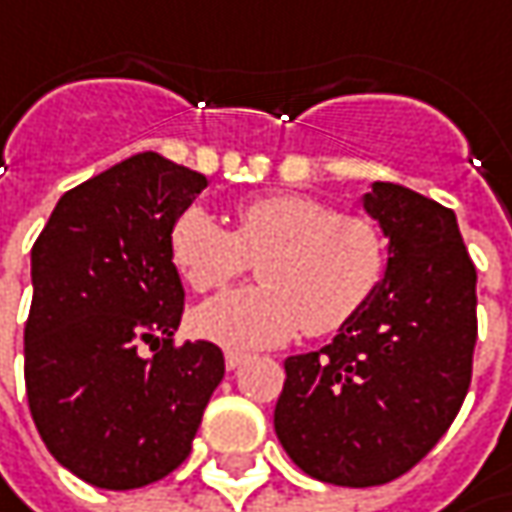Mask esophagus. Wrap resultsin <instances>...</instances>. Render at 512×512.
<instances>
[{
    "label": "esophagus",
    "instance_id": "obj_1",
    "mask_svg": "<svg viewBox=\"0 0 512 512\" xmlns=\"http://www.w3.org/2000/svg\"><path fill=\"white\" fill-rule=\"evenodd\" d=\"M243 361H249V352H240V349H226V367L237 369Z\"/></svg>",
    "mask_w": 512,
    "mask_h": 512
}]
</instances>
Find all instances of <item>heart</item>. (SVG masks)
<instances>
[{"instance_id":"1","label":"heart","mask_w":512,"mask_h":512,"mask_svg":"<svg viewBox=\"0 0 512 512\" xmlns=\"http://www.w3.org/2000/svg\"><path fill=\"white\" fill-rule=\"evenodd\" d=\"M168 255L200 295L223 289L257 260V286L191 315L197 335L226 346L286 344L300 329L332 335L367 306L387 269L384 237L367 217L292 191L240 203L232 232L200 206L183 209L168 229Z\"/></svg>"}]
</instances>
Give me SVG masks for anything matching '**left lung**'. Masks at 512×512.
<instances>
[{"label":"left lung","instance_id":"left-lung-1","mask_svg":"<svg viewBox=\"0 0 512 512\" xmlns=\"http://www.w3.org/2000/svg\"><path fill=\"white\" fill-rule=\"evenodd\" d=\"M364 209L389 240L369 303L318 352L286 358L275 433L306 476L375 487L450 430L476 349V266L453 209L372 183Z\"/></svg>","mask_w":512,"mask_h":512}]
</instances>
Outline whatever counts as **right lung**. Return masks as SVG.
Instances as JSON below:
<instances>
[{
    "label": "right lung",
    "mask_w": 512,
    "mask_h": 512,
    "mask_svg": "<svg viewBox=\"0 0 512 512\" xmlns=\"http://www.w3.org/2000/svg\"><path fill=\"white\" fill-rule=\"evenodd\" d=\"M206 183L154 151L134 154L65 191L31 249V415L48 453L102 490L177 470L223 381L220 346L174 344L186 292L168 229Z\"/></svg>",
    "instance_id": "1"
}]
</instances>
